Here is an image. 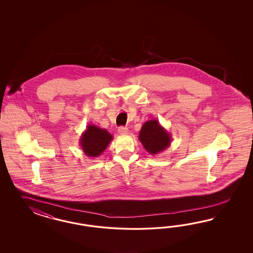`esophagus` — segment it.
Returning a JSON list of instances; mask_svg holds the SVG:
<instances>
[{
  "instance_id": "1",
  "label": "esophagus",
  "mask_w": 253,
  "mask_h": 253,
  "mask_svg": "<svg viewBox=\"0 0 253 253\" xmlns=\"http://www.w3.org/2000/svg\"><path fill=\"white\" fill-rule=\"evenodd\" d=\"M118 131H119V133H120V134H127L129 130H128V129H127L126 127H123V126H122V127H120V128H119Z\"/></svg>"
}]
</instances>
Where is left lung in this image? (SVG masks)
Segmentation results:
<instances>
[{
	"instance_id": "obj_1",
	"label": "left lung",
	"mask_w": 253,
	"mask_h": 253,
	"mask_svg": "<svg viewBox=\"0 0 253 253\" xmlns=\"http://www.w3.org/2000/svg\"><path fill=\"white\" fill-rule=\"evenodd\" d=\"M138 139L148 153L157 155L169 146L171 134L161 126L158 120H151L143 124Z\"/></svg>"
}]
</instances>
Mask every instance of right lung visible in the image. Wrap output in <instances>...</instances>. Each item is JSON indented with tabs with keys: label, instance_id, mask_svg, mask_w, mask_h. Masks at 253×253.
<instances>
[{
	"label": "right lung",
	"instance_id": "obj_1",
	"mask_svg": "<svg viewBox=\"0 0 253 253\" xmlns=\"http://www.w3.org/2000/svg\"><path fill=\"white\" fill-rule=\"evenodd\" d=\"M113 136L106 129L89 124L80 138V146L89 158H96L103 153Z\"/></svg>",
	"mask_w": 253,
	"mask_h": 253
}]
</instances>
